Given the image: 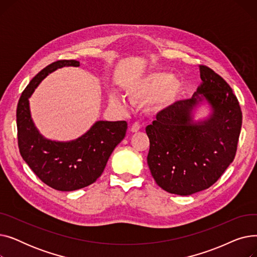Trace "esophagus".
<instances>
[{
    "label": "esophagus",
    "instance_id": "1",
    "mask_svg": "<svg viewBox=\"0 0 257 257\" xmlns=\"http://www.w3.org/2000/svg\"><path fill=\"white\" fill-rule=\"evenodd\" d=\"M141 128H142V125L140 123H138V121H136V123L132 124L130 130H131V132H138V131H140Z\"/></svg>",
    "mask_w": 257,
    "mask_h": 257
}]
</instances>
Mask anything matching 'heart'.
Listing matches in <instances>:
<instances>
[{"label":"heart","mask_w":257,"mask_h":257,"mask_svg":"<svg viewBox=\"0 0 257 257\" xmlns=\"http://www.w3.org/2000/svg\"><path fill=\"white\" fill-rule=\"evenodd\" d=\"M181 91L179 80L172 77L169 73H151L130 84L125 93L128 99L133 102H143L152 97V106L156 109H166L176 102ZM109 105L118 111L127 109V103L115 94L109 97Z\"/></svg>","instance_id":"heart-1"}]
</instances>
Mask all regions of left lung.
Here are the masks:
<instances>
[{
    "instance_id": "8db88e82",
    "label": "left lung",
    "mask_w": 257,
    "mask_h": 257,
    "mask_svg": "<svg viewBox=\"0 0 257 257\" xmlns=\"http://www.w3.org/2000/svg\"><path fill=\"white\" fill-rule=\"evenodd\" d=\"M202 83L191 99L175 102L146 127L147 161L156 183L168 193L190 196L210 187L235 156L241 128L238 101L226 81L200 65ZM206 101L212 112L196 122L192 110Z\"/></svg>"
}]
</instances>
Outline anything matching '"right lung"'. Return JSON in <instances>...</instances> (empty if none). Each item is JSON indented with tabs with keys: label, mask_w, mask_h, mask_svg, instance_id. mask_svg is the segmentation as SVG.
Returning a JSON list of instances; mask_svg holds the SVG:
<instances>
[{
	"label": "right lung",
	"mask_w": 257,
	"mask_h": 257,
	"mask_svg": "<svg viewBox=\"0 0 257 257\" xmlns=\"http://www.w3.org/2000/svg\"><path fill=\"white\" fill-rule=\"evenodd\" d=\"M79 65L77 60H58L46 66L27 85L17 108L18 141L23 159L44 183L61 192L76 191L96 181L127 131L125 120H98L82 137L70 142L51 141L39 133L31 117V94L52 72Z\"/></svg>",
	"instance_id": "add662e5"
}]
</instances>
